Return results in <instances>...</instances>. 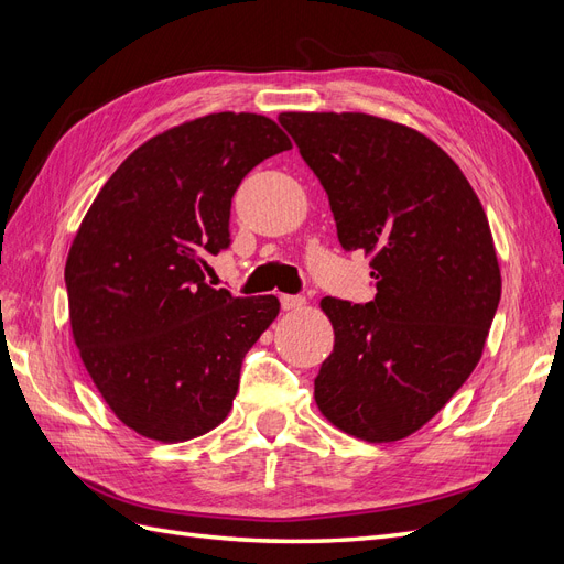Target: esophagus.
Wrapping results in <instances>:
<instances>
[{"label":"esophagus","mask_w":564,"mask_h":564,"mask_svg":"<svg viewBox=\"0 0 564 564\" xmlns=\"http://www.w3.org/2000/svg\"><path fill=\"white\" fill-rule=\"evenodd\" d=\"M280 303H282L284 311H299V308H303V305H305V299L303 296H294V294H282Z\"/></svg>","instance_id":"obj_1"}]
</instances>
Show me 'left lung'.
Wrapping results in <instances>:
<instances>
[{"instance_id":"8db88e82","label":"left lung","mask_w":564,"mask_h":564,"mask_svg":"<svg viewBox=\"0 0 564 564\" xmlns=\"http://www.w3.org/2000/svg\"><path fill=\"white\" fill-rule=\"evenodd\" d=\"M327 191L338 242L371 253L377 296H324L334 350L315 402L336 429L395 442L429 423L480 362L501 299L487 214L429 135L365 112H282Z\"/></svg>"}]
</instances>
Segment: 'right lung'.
Returning <instances> with one entry per match:
<instances>
[{"label": "right lung", "instance_id": "obj_1", "mask_svg": "<svg viewBox=\"0 0 564 564\" xmlns=\"http://www.w3.org/2000/svg\"><path fill=\"white\" fill-rule=\"evenodd\" d=\"M289 148L263 115L199 117L135 148L84 216L65 263L73 338L139 435L183 442L228 416L245 355L280 301L212 289L204 256L230 247L242 178Z\"/></svg>", "mask_w": 564, "mask_h": 564}]
</instances>
